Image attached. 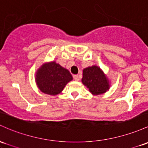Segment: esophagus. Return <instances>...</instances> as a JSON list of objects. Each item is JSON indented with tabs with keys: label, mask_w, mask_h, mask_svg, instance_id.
I'll return each instance as SVG.
<instances>
[{
	"label": "esophagus",
	"mask_w": 148,
	"mask_h": 148,
	"mask_svg": "<svg viewBox=\"0 0 148 148\" xmlns=\"http://www.w3.org/2000/svg\"><path fill=\"white\" fill-rule=\"evenodd\" d=\"M74 79L76 82H78L79 80V76L77 74V75H74Z\"/></svg>",
	"instance_id": "obj_1"
}]
</instances>
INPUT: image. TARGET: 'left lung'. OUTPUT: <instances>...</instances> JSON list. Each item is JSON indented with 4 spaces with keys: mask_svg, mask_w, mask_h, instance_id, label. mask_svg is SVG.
<instances>
[{
    "mask_svg": "<svg viewBox=\"0 0 148 148\" xmlns=\"http://www.w3.org/2000/svg\"><path fill=\"white\" fill-rule=\"evenodd\" d=\"M82 84L88 88L92 95H100L109 90L110 82L100 66L92 65L83 70Z\"/></svg>",
    "mask_w": 148,
    "mask_h": 148,
    "instance_id": "8db88e82",
    "label": "left lung"
}]
</instances>
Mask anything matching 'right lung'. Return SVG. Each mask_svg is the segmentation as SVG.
Masks as SVG:
<instances>
[{
	"instance_id": "add662e5",
	"label": "right lung",
	"mask_w": 148,
	"mask_h": 148,
	"mask_svg": "<svg viewBox=\"0 0 148 148\" xmlns=\"http://www.w3.org/2000/svg\"><path fill=\"white\" fill-rule=\"evenodd\" d=\"M72 79L69 70L56 61L43 63L35 74L36 84L38 89L43 93L50 95L60 93L66 84Z\"/></svg>"
}]
</instances>
